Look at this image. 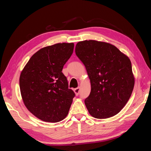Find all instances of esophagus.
<instances>
[{"label": "esophagus", "instance_id": "obj_1", "mask_svg": "<svg viewBox=\"0 0 151 151\" xmlns=\"http://www.w3.org/2000/svg\"><path fill=\"white\" fill-rule=\"evenodd\" d=\"M74 93H76V94L77 96L79 94V93H80V88H77L76 89H74Z\"/></svg>", "mask_w": 151, "mask_h": 151}]
</instances>
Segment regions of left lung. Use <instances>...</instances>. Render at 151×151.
Masks as SVG:
<instances>
[{
    "instance_id": "8db88e82",
    "label": "left lung",
    "mask_w": 151,
    "mask_h": 151,
    "mask_svg": "<svg viewBox=\"0 0 151 151\" xmlns=\"http://www.w3.org/2000/svg\"><path fill=\"white\" fill-rule=\"evenodd\" d=\"M75 52L91 81V93L84 100L89 114L99 119L115 116L134 87L130 59L113 45L95 40L78 42Z\"/></svg>"
}]
</instances>
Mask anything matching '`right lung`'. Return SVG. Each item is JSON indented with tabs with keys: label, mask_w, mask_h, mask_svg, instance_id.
I'll use <instances>...</instances> for the list:
<instances>
[{
	"label": "right lung",
	"mask_w": 151,
	"mask_h": 151,
	"mask_svg": "<svg viewBox=\"0 0 151 151\" xmlns=\"http://www.w3.org/2000/svg\"><path fill=\"white\" fill-rule=\"evenodd\" d=\"M74 47L73 43H62L40 49L21 72L19 86L25 106L44 122L64 119L75 97L62 72Z\"/></svg>",
	"instance_id": "obj_1"
}]
</instances>
